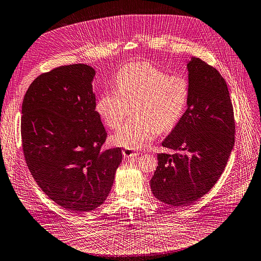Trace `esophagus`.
<instances>
[{"mask_svg":"<svg viewBox=\"0 0 261 261\" xmlns=\"http://www.w3.org/2000/svg\"><path fill=\"white\" fill-rule=\"evenodd\" d=\"M123 155L126 158H131V157H136L138 155V153L133 151V150H130V149H124L123 150Z\"/></svg>","mask_w":261,"mask_h":261,"instance_id":"34e87169","label":"esophagus"}]
</instances>
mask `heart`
Returning <instances> with one entry per match:
<instances>
[{"instance_id": "b5f03b06", "label": "heart", "mask_w": 261, "mask_h": 261, "mask_svg": "<svg viewBox=\"0 0 261 261\" xmlns=\"http://www.w3.org/2000/svg\"><path fill=\"white\" fill-rule=\"evenodd\" d=\"M115 84L116 89L109 88L101 93L96 111L107 127L115 129L132 105L133 117L112 137L114 144L126 149L144 148L158 130L172 129L187 104V82L148 63L125 65L117 73Z\"/></svg>"}]
</instances>
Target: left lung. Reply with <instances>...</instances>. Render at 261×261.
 Wrapping results in <instances>:
<instances>
[{
  "mask_svg": "<svg viewBox=\"0 0 261 261\" xmlns=\"http://www.w3.org/2000/svg\"><path fill=\"white\" fill-rule=\"evenodd\" d=\"M186 110L162 141L174 154L157 155L154 197L172 207L198 201L220 179L234 146L233 107L226 81L200 58L186 62Z\"/></svg>",
  "mask_w": 261,
  "mask_h": 261,
  "instance_id": "obj_1",
  "label": "left lung"
}]
</instances>
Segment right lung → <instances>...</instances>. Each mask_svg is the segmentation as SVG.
<instances>
[{"instance_id":"right-lung-1","label":"right lung","mask_w":261,"mask_h":261,"mask_svg":"<svg viewBox=\"0 0 261 261\" xmlns=\"http://www.w3.org/2000/svg\"><path fill=\"white\" fill-rule=\"evenodd\" d=\"M96 70L59 66L38 76L21 105L22 150L41 191L62 208L83 213L107 199L123 155L102 150L107 136L92 90Z\"/></svg>"}]
</instances>
